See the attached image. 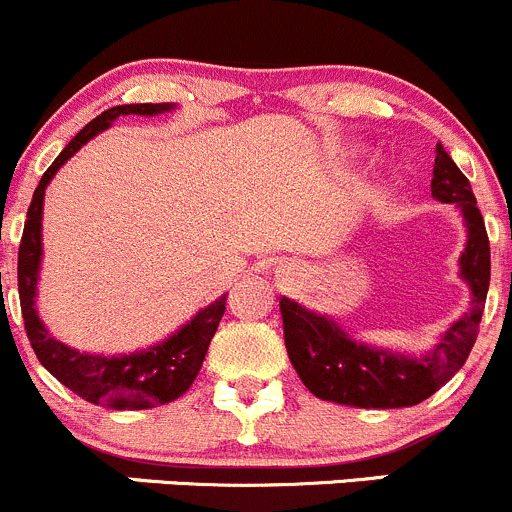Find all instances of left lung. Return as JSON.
I'll return each instance as SVG.
<instances>
[{"instance_id":"8db88e82","label":"left lung","mask_w":512,"mask_h":512,"mask_svg":"<svg viewBox=\"0 0 512 512\" xmlns=\"http://www.w3.org/2000/svg\"><path fill=\"white\" fill-rule=\"evenodd\" d=\"M431 195L441 203H456L466 218L468 242L461 255V275L473 289L471 309L443 334L431 354L409 359L354 342L332 319L307 312L282 297L280 312L289 361L317 399L359 409H404L436 394L466 364L476 344L490 285V242L471 183L441 143L436 146Z\"/></svg>"}]
</instances>
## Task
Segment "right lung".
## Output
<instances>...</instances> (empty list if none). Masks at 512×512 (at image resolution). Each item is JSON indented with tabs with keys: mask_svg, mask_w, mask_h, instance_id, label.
<instances>
[{
	"mask_svg": "<svg viewBox=\"0 0 512 512\" xmlns=\"http://www.w3.org/2000/svg\"><path fill=\"white\" fill-rule=\"evenodd\" d=\"M170 103H123L113 106L86 123L84 131L71 138L69 146L59 153V158L46 168L41 175L39 188L34 190L32 205H29L27 223H24L22 245H19V302H22L24 329H27L29 344H32L36 359L41 361L49 374H54L66 389L74 391L81 399L91 401L96 406L116 411H138L153 409L158 404H168L183 396L190 384L198 376L208 354L210 339L215 337L220 319L225 312V297L205 307L193 317V322L185 324L178 334L165 339L158 347L146 352L126 354V356H98L84 354L66 344L56 342L44 324L39 322L34 309L36 297V275H39L41 260V205H44V190L56 170L66 163L89 138L98 131L108 128L113 118L138 113V116H156V113L170 111Z\"/></svg>",
	"mask_w": 512,
	"mask_h": 512,
	"instance_id": "add662e5",
	"label": "right lung"
}]
</instances>
